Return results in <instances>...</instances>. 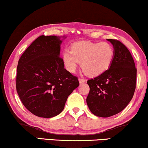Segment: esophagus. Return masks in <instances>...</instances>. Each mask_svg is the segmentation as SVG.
I'll return each mask as SVG.
<instances>
[{
    "label": "esophagus",
    "instance_id": "esophagus-1",
    "mask_svg": "<svg viewBox=\"0 0 148 148\" xmlns=\"http://www.w3.org/2000/svg\"><path fill=\"white\" fill-rule=\"evenodd\" d=\"M78 81L80 84H82V83H84L85 82H86V80L83 78H78Z\"/></svg>",
    "mask_w": 148,
    "mask_h": 148
}]
</instances>
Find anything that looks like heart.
I'll use <instances>...</instances> for the list:
<instances>
[{
	"instance_id": "1",
	"label": "heart",
	"mask_w": 148,
	"mask_h": 148,
	"mask_svg": "<svg viewBox=\"0 0 148 148\" xmlns=\"http://www.w3.org/2000/svg\"><path fill=\"white\" fill-rule=\"evenodd\" d=\"M115 49L110 43L81 41L72 45L71 51L66 49L63 54L64 64L68 71L76 72L81 62V68L89 76L103 74L111 65Z\"/></svg>"
}]
</instances>
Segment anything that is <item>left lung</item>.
I'll use <instances>...</instances> for the list:
<instances>
[{"instance_id": "obj_1", "label": "left lung", "mask_w": 148, "mask_h": 148, "mask_svg": "<svg viewBox=\"0 0 148 148\" xmlns=\"http://www.w3.org/2000/svg\"><path fill=\"white\" fill-rule=\"evenodd\" d=\"M115 49L109 69L87 81L90 92L86 103L95 115L109 117L122 111L136 90L137 69L132 54L119 41L108 39Z\"/></svg>"}]
</instances>
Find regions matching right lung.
I'll return each mask as SVG.
<instances>
[{"label":"right lung","mask_w":148,"mask_h":148,"mask_svg":"<svg viewBox=\"0 0 148 148\" xmlns=\"http://www.w3.org/2000/svg\"><path fill=\"white\" fill-rule=\"evenodd\" d=\"M61 38L41 35L18 62L16 92L26 109L39 117L59 115L68 96L79 86L78 78L64 68L60 57Z\"/></svg>","instance_id":"add662e5"}]
</instances>
